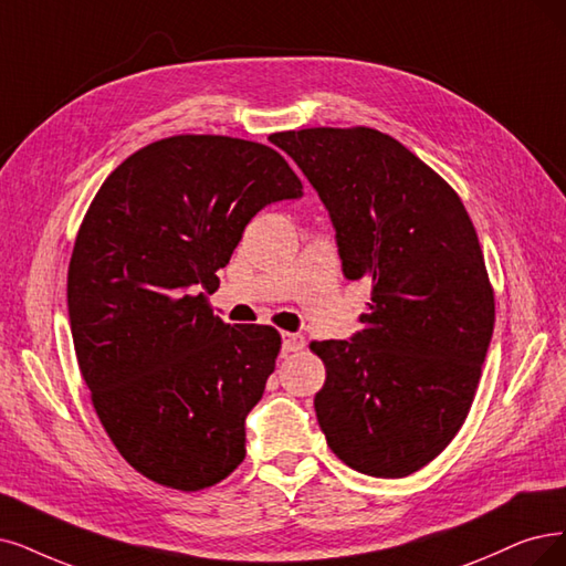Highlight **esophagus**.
I'll return each instance as SVG.
<instances>
[{
	"label": "esophagus",
	"mask_w": 566,
	"mask_h": 566,
	"mask_svg": "<svg viewBox=\"0 0 566 566\" xmlns=\"http://www.w3.org/2000/svg\"><path fill=\"white\" fill-rule=\"evenodd\" d=\"M305 347V338L301 333H282V352L291 354V352H301Z\"/></svg>",
	"instance_id": "esophagus-1"
}]
</instances>
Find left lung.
Segmentation results:
<instances>
[{"label":"left lung","instance_id":"8db88e82","mask_svg":"<svg viewBox=\"0 0 566 566\" xmlns=\"http://www.w3.org/2000/svg\"><path fill=\"white\" fill-rule=\"evenodd\" d=\"M326 205L345 277L370 280L364 328L310 343L315 410L349 469L406 478L462 429L494 331V289L454 188L401 142L364 128L270 135Z\"/></svg>","mask_w":566,"mask_h":566}]
</instances>
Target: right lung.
Listing matches in <instances>:
<instances>
[{
  "label": "right lung",
  "mask_w": 566,
  "mask_h": 566,
  "mask_svg": "<svg viewBox=\"0 0 566 566\" xmlns=\"http://www.w3.org/2000/svg\"><path fill=\"white\" fill-rule=\"evenodd\" d=\"M301 196L272 146L175 135L125 158L78 226L67 272L78 370L120 457L163 488L198 492L242 464L244 417L282 338L226 324L203 292L259 209Z\"/></svg>",
  "instance_id": "obj_1"
}]
</instances>
